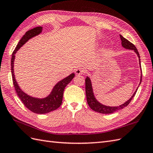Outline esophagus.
<instances>
[{"mask_svg":"<svg viewBox=\"0 0 153 153\" xmlns=\"http://www.w3.org/2000/svg\"><path fill=\"white\" fill-rule=\"evenodd\" d=\"M85 72V70L82 68H78L76 70L75 73L77 75H80V74H83Z\"/></svg>","mask_w":153,"mask_h":153,"instance_id":"obj_1","label":"esophagus"}]
</instances>
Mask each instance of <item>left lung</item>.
I'll return each mask as SVG.
<instances>
[{
    "mask_svg": "<svg viewBox=\"0 0 153 153\" xmlns=\"http://www.w3.org/2000/svg\"><path fill=\"white\" fill-rule=\"evenodd\" d=\"M120 40H121V42H121L122 45L124 48L126 49H132V50H134V51L137 53L138 57H139V59H140V64L141 65L140 56L139 52H138L136 46H135L132 43H131L130 41L128 40L127 39L122 36L121 35H120ZM141 79L140 83H141ZM85 92H86V97H87V100L88 105H89V107L92 109L97 112L103 113V114H109V113H114L117 111H119V110L126 107V106L130 104V102H131V100H132V99L134 98L135 94H136V92H137V89L136 91H135L134 94L132 96V97H131L128 100L126 101L125 103H124L123 104L120 105L119 106H116V107H109V106L104 105L101 104L100 103H99L97 100H96V98L94 97V94L93 92V88H92L91 80L89 79V77H87L86 79H85Z\"/></svg>",
    "mask_w": 153,
    "mask_h": 153,
    "instance_id": "1",
    "label": "left lung"
}]
</instances>
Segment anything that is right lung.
I'll return each mask as SVG.
<instances>
[{
    "mask_svg": "<svg viewBox=\"0 0 153 153\" xmlns=\"http://www.w3.org/2000/svg\"><path fill=\"white\" fill-rule=\"evenodd\" d=\"M42 27H37L26 32V33L23 35V36L21 38L18 44L16 45L15 50L13 51L11 59V72L12 81L16 93L20 98L21 102H23V104L27 109H29L32 112L38 113V114H43V113L51 112L60 107L62 102L64 90H65L66 85L72 81V79L74 77V76H75L74 74H72L69 76L59 81L53 88L51 93L45 98L38 99L33 98L23 93L20 89L19 87L16 82L13 74V68L14 59H15V53L30 38L40 34L42 32Z\"/></svg>",
    "mask_w": 153,
    "mask_h": 153,
    "instance_id": "1",
    "label": "right lung"
}]
</instances>
